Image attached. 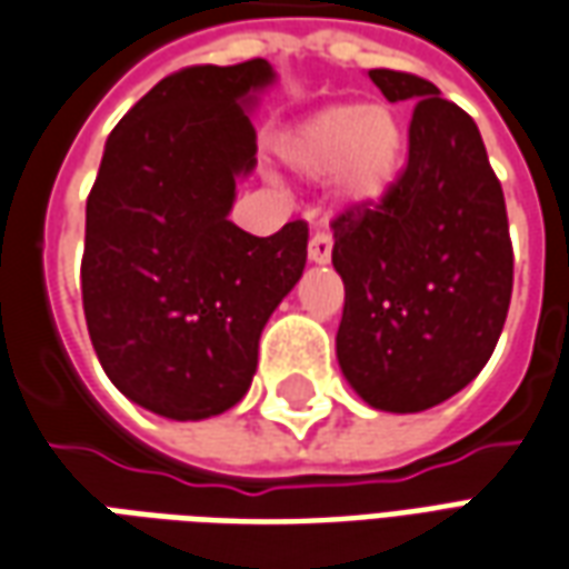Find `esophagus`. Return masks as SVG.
Wrapping results in <instances>:
<instances>
[{"label": "esophagus", "mask_w": 569, "mask_h": 569, "mask_svg": "<svg viewBox=\"0 0 569 569\" xmlns=\"http://www.w3.org/2000/svg\"><path fill=\"white\" fill-rule=\"evenodd\" d=\"M330 251H333L330 232H316V236L309 239V260H312V263H328Z\"/></svg>", "instance_id": "esophagus-1"}]
</instances>
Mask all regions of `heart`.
Listing matches in <instances>:
<instances>
[{"mask_svg": "<svg viewBox=\"0 0 569 569\" xmlns=\"http://www.w3.org/2000/svg\"><path fill=\"white\" fill-rule=\"evenodd\" d=\"M284 164L309 180L333 174L346 204H377L398 183L405 164V131L382 107H330L281 137Z\"/></svg>", "mask_w": 569, "mask_h": 569, "instance_id": "obj_1", "label": "heart"}]
</instances>
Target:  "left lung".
Wrapping results in <instances>:
<instances>
[{
	"label": "left lung",
	"instance_id": "8db88e82",
	"mask_svg": "<svg viewBox=\"0 0 569 569\" xmlns=\"http://www.w3.org/2000/svg\"><path fill=\"white\" fill-rule=\"evenodd\" d=\"M370 79L392 103L413 100V116L392 192L330 220V260L346 284L337 358L370 407L417 413L490 361L515 253L502 187L469 112L413 72L370 70Z\"/></svg>",
	"mask_w": 569,
	"mask_h": 569
}]
</instances>
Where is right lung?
I'll return each instance as SVG.
<instances>
[{
  "label": "right lung",
  "mask_w": 569,
  "mask_h": 569,
  "mask_svg": "<svg viewBox=\"0 0 569 569\" xmlns=\"http://www.w3.org/2000/svg\"><path fill=\"white\" fill-rule=\"evenodd\" d=\"M263 58L183 67L112 128L84 208L82 306L116 389L168 420L239 405L257 342L306 266V220L260 239L229 220L257 164Z\"/></svg>",
  "instance_id": "obj_1"
}]
</instances>
